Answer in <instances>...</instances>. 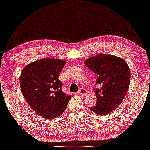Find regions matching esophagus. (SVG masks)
I'll return each instance as SVG.
<instances>
[{
  "label": "esophagus",
  "instance_id": "obj_1",
  "mask_svg": "<svg viewBox=\"0 0 150 150\" xmlns=\"http://www.w3.org/2000/svg\"><path fill=\"white\" fill-rule=\"evenodd\" d=\"M78 94L82 96H84L87 94V90L84 89V88H81L79 90V92H78Z\"/></svg>",
  "mask_w": 150,
  "mask_h": 150
}]
</instances>
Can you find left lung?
Returning a JSON list of instances; mask_svg holds the SVG:
<instances>
[{"mask_svg": "<svg viewBox=\"0 0 150 150\" xmlns=\"http://www.w3.org/2000/svg\"><path fill=\"white\" fill-rule=\"evenodd\" d=\"M84 64L98 75L94 89L97 102L90 109L99 116L116 110L123 101L130 83V70L124 59L118 56L99 54L85 60Z\"/></svg>", "mask_w": 150, "mask_h": 150, "instance_id": "obj_1", "label": "left lung"}]
</instances>
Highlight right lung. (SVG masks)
<instances>
[{"label":"right lung","mask_w":150,"mask_h":150,"mask_svg":"<svg viewBox=\"0 0 150 150\" xmlns=\"http://www.w3.org/2000/svg\"><path fill=\"white\" fill-rule=\"evenodd\" d=\"M65 64V60L42 58L26 65L20 76L24 98L36 114L46 119L62 114L71 98L62 91V82L58 79Z\"/></svg>","instance_id":"right-lung-1"}]
</instances>
